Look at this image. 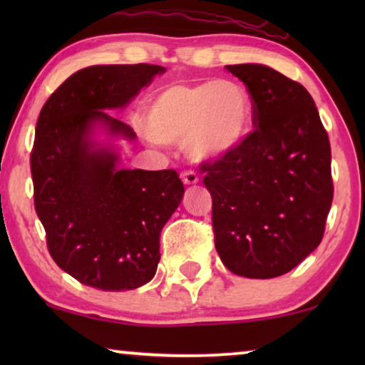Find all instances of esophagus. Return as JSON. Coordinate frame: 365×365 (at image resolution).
I'll list each match as a JSON object with an SVG mask.
<instances>
[{"label":"esophagus","instance_id":"34e87169","mask_svg":"<svg viewBox=\"0 0 365 365\" xmlns=\"http://www.w3.org/2000/svg\"><path fill=\"white\" fill-rule=\"evenodd\" d=\"M181 178H182V182L187 184V186H191V184H196L199 181L197 174L191 171V169H186V171H182Z\"/></svg>","mask_w":365,"mask_h":365}]
</instances>
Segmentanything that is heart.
Listing matches in <instances>:
<instances>
[{"label": "heart", "mask_w": 365, "mask_h": 365, "mask_svg": "<svg viewBox=\"0 0 365 365\" xmlns=\"http://www.w3.org/2000/svg\"><path fill=\"white\" fill-rule=\"evenodd\" d=\"M256 104L244 84L231 79L171 84L149 99L144 124L154 141L186 144L196 161L237 151L251 138Z\"/></svg>", "instance_id": "b5f03b06"}]
</instances>
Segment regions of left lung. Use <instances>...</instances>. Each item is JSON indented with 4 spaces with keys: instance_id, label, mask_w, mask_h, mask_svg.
I'll use <instances>...</instances> for the list:
<instances>
[{
    "instance_id": "1",
    "label": "left lung",
    "mask_w": 365,
    "mask_h": 365,
    "mask_svg": "<svg viewBox=\"0 0 365 365\" xmlns=\"http://www.w3.org/2000/svg\"><path fill=\"white\" fill-rule=\"evenodd\" d=\"M256 104L242 148L202 163L212 197L214 244L237 276L271 279L322 241L334 184L331 143L307 89L262 64H232Z\"/></svg>"
}]
</instances>
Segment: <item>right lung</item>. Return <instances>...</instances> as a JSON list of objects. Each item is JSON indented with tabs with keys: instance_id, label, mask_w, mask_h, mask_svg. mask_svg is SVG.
Listing matches in <instances>:
<instances>
[{
	"instance_id": "obj_1",
	"label": "right lung",
	"mask_w": 365,
	"mask_h": 365,
	"mask_svg": "<svg viewBox=\"0 0 365 365\" xmlns=\"http://www.w3.org/2000/svg\"><path fill=\"white\" fill-rule=\"evenodd\" d=\"M164 73L158 64H103L71 74L44 103L31 158L34 209L53 261L84 286L131 291L156 274L159 234L181 202L174 169H119L89 133L103 123L134 139L104 109L123 108Z\"/></svg>"
}]
</instances>
